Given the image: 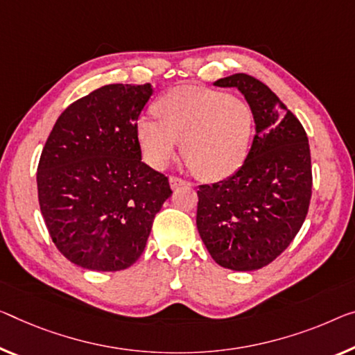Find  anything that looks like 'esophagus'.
I'll use <instances>...</instances> for the list:
<instances>
[{
	"mask_svg": "<svg viewBox=\"0 0 355 355\" xmlns=\"http://www.w3.org/2000/svg\"><path fill=\"white\" fill-rule=\"evenodd\" d=\"M185 184H187V181H184L182 178H178V176H171L170 178V185H171L173 190L182 187V185H185Z\"/></svg>",
	"mask_w": 355,
	"mask_h": 355,
	"instance_id": "34e87169",
	"label": "esophagus"
}]
</instances>
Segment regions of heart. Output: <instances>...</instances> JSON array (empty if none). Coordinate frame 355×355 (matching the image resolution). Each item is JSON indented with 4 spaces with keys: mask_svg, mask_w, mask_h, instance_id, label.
Returning <instances> with one entry per match:
<instances>
[{
    "mask_svg": "<svg viewBox=\"0 0 355 355\" xmlns=\"http://www.w3.org/2000/svg\"><path fill=\"white\" fill-rule=\"evenodd\" d=\"M154 119L138 122V141L146 162L162 170L176 155L193 174L216 181L230 176L246 159L252 111L241 98L208 87L181 85L157 100Z\"/></svg>",
    "mask_w": 355,
    "mask_h": 355,
    "instance_id": "obj_1",
    "label": "heart"
}]
</instances>
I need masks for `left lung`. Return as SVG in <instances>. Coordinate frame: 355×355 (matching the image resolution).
I'll return each mask as SVG.
<instances>
[{"label": "left lung", "instance_id": "obj_1", "mask_svg": "<svg viewBox=\"0 0 355 355\" xmlns=\"http://www.w3.org/2000/svg\"><path fill=\"white\" fill-rule=\"evenodd\" d=\"M214 85L241 92L255 135L233 176L198 187L196 227L216 263L260 270L284 252L306 219L313 193L308 136L284 103L252 76L233 74Z\"/></svg>", "mask_w": 355, "mask_h": 355}]
</instances>
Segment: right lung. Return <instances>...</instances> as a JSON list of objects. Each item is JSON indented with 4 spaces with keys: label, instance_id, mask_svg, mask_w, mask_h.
Wrapping results in <instances>:
<instances>
[{
    "label": "right lung",
    "instance_id": "right-lung-1",
    "mask_svg": "<svg viewBox=\"0 0 355 355\" xmlns=\"http://www.w3.org/2000/svg\"><path fill=\"white\" fill-rule=\"evenodd\" d=\"M150 95V84L100 87L60 114L42 149L41 214L57 249L85 270L132 266L173 193L141 162L138 117Z\"/></svg>",
    "mask_w": 355,
    "mask_h": 355
}]
</instances>
